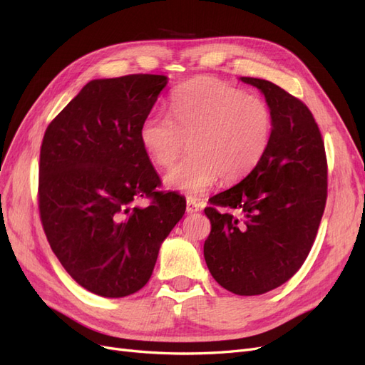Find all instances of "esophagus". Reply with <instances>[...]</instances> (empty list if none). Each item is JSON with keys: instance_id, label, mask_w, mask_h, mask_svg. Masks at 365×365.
<instances>
[{"instance_id": "esophagus-1", "label": "esophagus", "mask_w": 365, "mask_h": 365, "mask_svg": "<svg viewBox=\"0 0 365 365\" xmlns=\"http://www.w3.org/2000/svg\"><path fill=\"white\" fill-rule=\"evenodd\" d=\"M202 210V203L197 202L195 199H188L186 200V212L188 214H192V212H197Z\"/></svg>"}]
</instances>
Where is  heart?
<instances>
[{
	"mask_svg": "<svg viewBox=\"0 0 365 365\" xmlns=\"http://www.w3.org/2000/svg\"><path fill=\"white\" fill-rule=\"evenodd\" d=\"M171 118L151 113L139 127L150 159L163 168L186 148L191 153L166 174L173 190L202 195L220 179L234 183L262 163L274 138V114L267 102L218 79H195L177 87Z\"/></svg>",
	"mask_w": 365,
	"mask_h": 365,
	"instance_id": "b5f03b06",
	"label": "heart"
}]
</instances>
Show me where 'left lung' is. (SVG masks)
Listing matches in <instances>:
<instances>
[{
  "label": "left lung",
  "instance_id": "left-lung-1",
  "mask_svg": "<svg viewBox=\"0 0 365 365\" xmlns=\"http://www.w3.org/2000/svg\"><path fill=\"white\" fill-rule=\"evenodd\" d=\"M263 93L274 114L264 159L245 179L210 199L211 232L205 262L218 284L235 295H262L292 278L314 246L327 200V158L318 123L304 102L258 78H242ZM218 207L239 211L220 213Z\"/></svg>",
  "mask_w": 365,
  "mask_h": 365
}]
</instances>
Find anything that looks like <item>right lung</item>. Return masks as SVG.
I'll return each mask as SVG.
<instances>
[{
    "instance_id": "right-lung-1",
    "label": "right lung",
    "mask_w": 365,
    "mask_h": 365,
    "mask_svg": "<svg viewBox=\"0 0 365 365\" xmlns=\"http://www.w3.org/2000/svg\"><path fill=\"white\" fill-rule=\"evenodd\" d=\"M166 82L142 73L90 81L44 133L41 223L59 263L91 294L122 298L142 289L185 214L182 195L158 191L160 177L139 140ZM142 196L150 205L133 207Z\"/></svg>"
}]
</instances>
